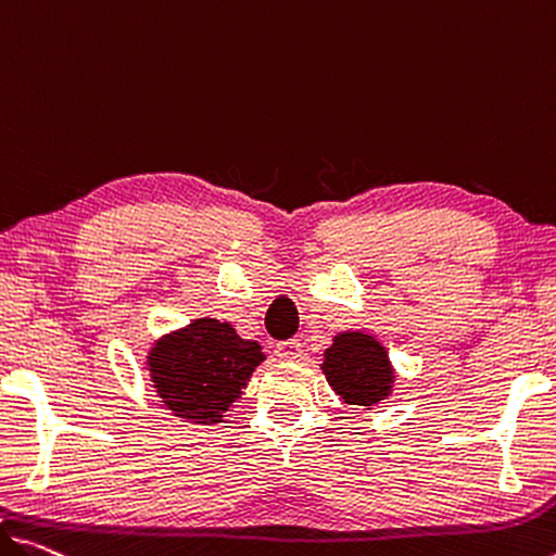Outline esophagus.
Masks as SVG:
<instances>
[{
  "instance_id": "1",
  "label": "esophagus",
  "mask_w": 556,
  "mask_h": 556,
  "mask_svg": "<svg viewBox=\"0 0 556 556\" xmlns=\"http://www.w3.org/2000/svg\"><path fill=\"white\" fill-rule=\"evenodd\" d=\"M276 355L280 361H301L303 357V345L301 340H280L276 345Z\"/></svg>"
}]
</instances>
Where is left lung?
<instances>
[{
	"label": "left lung",
	"instance_id": "left-lung-1",
	"mask_svg": "<svg viewBox=\"0 0 556 556\" xmlns=\"http://www.w3.org/2000/svg\"><path fill=\"white\" fill-rule=\"evenodd\" d=\"M323 372L348 405L370 407L388 397L392 367L386 348L363 332H343L326 350Z\"/></svg>",
	"mask_w": 556,
	"mask_h": 556
}]
</instances>
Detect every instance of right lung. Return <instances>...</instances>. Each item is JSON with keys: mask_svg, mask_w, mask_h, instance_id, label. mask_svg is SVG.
<instances>
[{"mask_svg": "<svg viewBox=\"0 0 556 556\" xmlns=\"http://www.w3.org/2000/svg\"><path fill=\"white\" fill-rule=\"evenodd\" d=\"M255 340L238 338L228 323L193 320L151 350L149 367L159 397L189 422H220V415L249 386L263 363Z\"/></svg>", "mask_w": 556, "mask_h": 556, "instance_id": "obj_1", "label": "right lung"}]
</instances>
